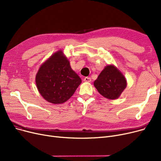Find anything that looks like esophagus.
<instances>
[{"label":"esophagus","instance_id":"34e87169","mask_svg":"<svg viewBox=\"0 0 161 161\" xmlns=\"http://www.w3.org/2000/svg\"><path fill=\"white\" fill-rule=\"evenodd\" d=\"M84 81L86 82H91V78H89V77H86L85 78H84Z\"/></svg>","mask_w":161,"mask_h":161}]
</instances>
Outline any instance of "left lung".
Masks as SVG:
<instances>
[{"label":"left lung","instance_id":"left-lung-1","mask_svg":"<svg viewBox=\"0 0 161 161\" xmlns=\"http://www.w3.org/2000/svg\"><path fill=\"white\" fill-rule=\"evenodd\" d=\"M99 93L106 98L114 100L119 97L126 87L123 74L114 65H108L94 81Z\"/></svg>","mask_w":161,"mask_h":161}]
</instances>
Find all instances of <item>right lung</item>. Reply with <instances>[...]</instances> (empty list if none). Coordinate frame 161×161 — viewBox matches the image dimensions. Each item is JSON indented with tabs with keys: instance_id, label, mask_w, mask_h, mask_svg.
Listing matches in <instances>:
<instances>
[{
	"instance_id": "add662e5",
	"label": "right lung",
	"mask_w": 161,
	"mask_h": 161,
	"mask_svg": "<svg viewBox=\"0 0 161 161\" xmlns=\"http://www.w3.org/2000/svg\"><path fill=\"white\" fill-rule=\"evenodd\" d=\"M81 80L59 50L41 65L36 75L37 89L46 100L55 104L64 103L75 92Z\"/></svg>"
}]
</instances>
